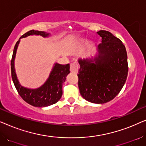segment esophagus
Listing matches in <instances>:
<instances>
[{"label":"esophagus","mask_w":146,"mask_h":146,"mask_svg":"<svg viewBox=\"0 0 146 146\" xmlns=\"http://www.w3.org/2000/svg\"><path fill=\"white\" fill-rule=\"evenodd\" d=\"M70 71L71 72L77 73L78 71V64L76 62H74L70 64Z\"/></svg>","instance_id":"1"}]
</instances>
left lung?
<instances>
[{"label":"left lung","instance_id":"left-lung-1","mask_svg":"<svg viewBox=\"0 0 146 146\" xmlns=\"http://www.w3.org/2000/svg\"><path fill=\"white\" fill-rule=\"evenodd\" d=\"M97 33L102 38V43L98 46L100 54L94 60H78V87L82 96L87 101L104 104L118 94L126 81L127 56L125 46L118 38L106 31Z\"/></svg>","mask_w":146,"mask_h":146}]
</instances>
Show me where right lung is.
I'll return each mask as SVG.
<instances>
[{
    "label": "right lung",
    "instance_id": "right-lung-1",
    "mask_svg": "<svg viewBox=\"0 0 146 146\" xmlns=\"http://www.w3.org/2000/svg\"><path fill=\"white\" fill-rule=\"evenodd\" d=\"M33 35H41L45 37L47 36L48 34L45 33L44 32L32 30L24 34L21 38ZM19 42L20 39L17 42L14 48L11 62L12 79L18 93L24 100L33 106L46 107L56 103L62 95V86L66 80L67 75L70 73V64H68L66 65H60L56 64L49 78L47 80L44 84L39 88L32 90L24 88L19 84L14 67V60Z\"/></svg>",
    "mask_w": 146,
    "mask_h": 146
}]
</instances>
